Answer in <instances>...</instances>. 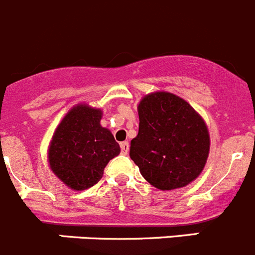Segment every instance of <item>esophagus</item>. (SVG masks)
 <instances>
[{"label":"esophagus","mask_w":255,"mask_h":255,"mask_svg":"<svg viewBox=\"0 0 255 255\" xmlns=\"http://www.w3.org/2000/svg\"><path fill=\"white\" fill-rule=\"evenodd\" d=\"M120 147H121V154L126 155L128 152H129L130 145H129V142H128V141H124V142H121V144H120Z\"/></svg>","instance_id":"1"}]
</instances>
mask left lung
I'll list each match as a JSON object with an SVG mask.
<instances>
[{
  "label": "left lung",
  "mask_w": 255,
  "mask_h": 255,
  "mask_svg": "<svg viewBox=\"0 0 255 255\" xmlns=\"http://www.w3.org/2000/svg\"><path fill=\"white\" fill-rule=\"evenodd\" d=\"M139 132L130 157L145 180L160 190L183 188L207 164L210 137L207 124L184 99L166 91L144 96L137 106Z\"/></svg>",
  "instance_id": "left-lung-1"
}]
</instances>
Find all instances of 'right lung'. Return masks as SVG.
<instances>
[{"label":"right lung","mask_w":255,"mask_h":255,"mask_svg":"<svg viewBox=\"0 0 255 255\" xmlns=\"http://www.w3.org/2000/svg\"><path fill=\"white\" fill-rule=\"evenodd\" d=\"M103 111L79 104L65 115L48 146V164L69 188L85 190L103 178L108 162L120 154L114 135L100 125Z\"/></svg>","instance_id":"1"}]
</instances>
